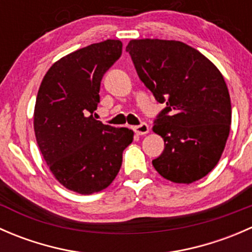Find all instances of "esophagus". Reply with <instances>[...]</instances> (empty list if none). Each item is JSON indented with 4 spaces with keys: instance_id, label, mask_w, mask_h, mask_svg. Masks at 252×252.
Returning <instances> with one entry per match:
<instances>
[{
    "instance_id": "obj_1",
    "label": "esophagus",
    "mask_w": 252,
    "mask_h": 252,
    "mask_svg": "<svg viewBox=\"0 0 252 252\" xmlns=\"http://www.w3.org/2000/svg\"><path fill=\"white\" fill-rule=\"evenodd\" d=\"M149 130H150V128L146 123H141L140 126H134V131H135L138 135H145V134L149 133Z\"/></svg>"
}]
</instances>
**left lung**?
Listing matches in <instances>:
<instances>
[{
    "mask_svg": "<svg viewBox=\"0 0 252 252\" xmlns=\"http://www.w3.org/2000/svg\"><path fill=\"white\" fill-rule=\"evenodd\" d=\"M126 52L145 86L166 102L152 128L164 140L155 169L173 183L204 178L220 161L232 123L223 75L201 52L175 40H130Z\"/></svg>",
    "mask_w": 252,
    "mask_h": 252,
    "instance_id": "left-lung-1",
    "label": "left lung"
}]
</instances>
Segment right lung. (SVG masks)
<instances>
[{
  "instance_id": "1",
  "label": "right lung",
  "mask_w": 252,
  "mask_h": 252,
  "mask_svg": "<svg viewBox=\"0 0 252 252\" xmlns=\"http://www.w3.org/2000/svg\"><path fill=\"white\" fill-rule=\"evenodd\" d=\"M119 40L77 50L45 74L34 110L37 145L48 168L64 188L81 195L106 189L118 174L134 131L96 121L103 74L121 57Z\"/></svg>"
}]
</instances>
